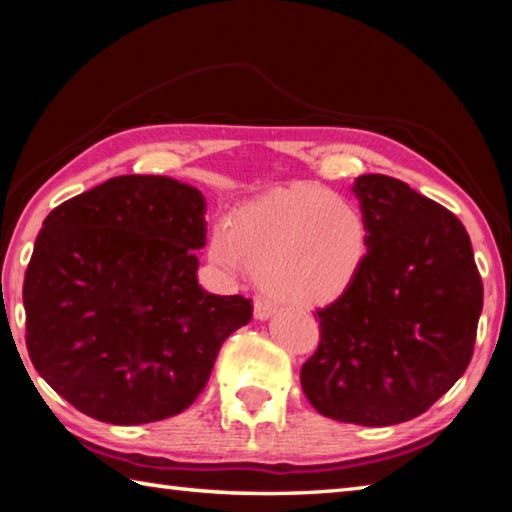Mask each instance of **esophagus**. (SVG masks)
<instances>
[{
	"mask_svg": "<svg viewBox=\"0 0 512 512\" xmlns=\"http://www.w3.org/2000/svg\"><path fill=\"white\" fill-rule=\"evenodd\" d=\"M275 314V307L268 300H255V318L257 320H268Z\"/></svg>",
	"mask_w": 512,
	"mask_h": 512,
	"instance_id": "34e87169",
	"label": "esophagus"
}]
</instances>
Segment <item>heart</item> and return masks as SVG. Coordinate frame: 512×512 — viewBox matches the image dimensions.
<instances>
[{"label": "heart", "mask_w": 512, "mask_h": 512, "mask_svg": "<svg viewBox=\"0 0 512 512\" xmlns=\"http://www.w3.org/2000/svg\"><path fill=\"white\" fill-rule=\"evenodd\" d=\"M368 246L357 203L320 185H293L239 207L212 232L210 259L228 273L253 268L282 305L318 307L352 287Z\"/></svg>", "instance_id": "obj_1"}]
</instances>
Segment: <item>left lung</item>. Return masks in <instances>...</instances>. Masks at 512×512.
Instances as JSON below:
<instances>
[{"instance_id": "8db88e82", "label": "left lung", "mask_w": 512, "mask_h": 512, "mask_svg": "<svg viewBox=\"0 0 512 512\" xmlns=\"http://www.w3.org/2000/svg\"><path fill=\"white\" fill-rule=\"evenodd\" d=\"M370 246L352 287L318 309L320 343L300 370L325 418L388 427L418 418L472 359L483 284L456 216L381 173L352 185Z\"/></svg>"}]
</instances>
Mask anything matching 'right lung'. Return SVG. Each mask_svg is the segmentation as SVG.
I'll return each instance as SVG.
<instances>
[{"label": "right lung", "instance_id": "right-lung-1", "mask_svg": "<svg viewBox=\"0 0 512 512\" xmlns=\"http://www.w3.org/2000/svg\"><path fill=\"white\" fill-rule=\"evenodd\" d=\"M205 212L167 176L110 178L49 212L24 275L27 350L74 409L110 424L178 415L250 323V300L198 284Z\"/></svg>", "mask_w": 512, "mask_h": 512}]
</instances>
